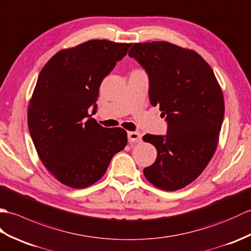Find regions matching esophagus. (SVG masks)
Wrapping results in <instances>:
<instances>
[{
    "mask_svg": "<svg viewBox=\"0 0 251 251\" xmlns=\"http://www.w3.org/2000/svg\"><path fill=\"white\" fill-rule=\"evenodd\" d=\"M127 140L130 143L140 142L142 140V135L138 132H127Z\"/></svg>",
    "mask_w": 251,
    "mask_h": 251,
    "instance_id": "esophagus-1",
    "label": "esophagus"
}]
</instances>
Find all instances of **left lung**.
I'll return each instance as SVG.
<instances>
[{"label": "left lung", "instance_id": "1", "mask_svg": "<svg viewBox=\"0 0 251 251\" xmlns=\"http://www.w3.org/2000/svg\"><path fill=\"white\" fill-rule=\"evenodd\" d=\"M129 55L146 70L150 104L168 121L166 135L143 136L157 148L144 175L162 190H179L201 175L218 146L225 116L221 87L192 49L163 41L136 43Z\"/></svg>", "mask_w": 251, "mask_h": 251}]
</instances>
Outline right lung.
Masks as SVG:
<instances>
[{
  "instance_id": "obj_1",
  "label": "right lung",
  "mask_w": 251,
  "mask_h": 251,
  "mask_svg": "<svg viewBox=\"0 0 251 251\" xmlns=\"http://www.w3.org/2000/svg\"><path fill=\"white\" fill-rule=\"evenodd\" d=\"M132 44L91 40L62 49L42 69L27 108V126L43 164L61 183L82 189L101 179L126 147L122 127H103L88 109L102 80Z\"/></svg>"
}]
</instances>
